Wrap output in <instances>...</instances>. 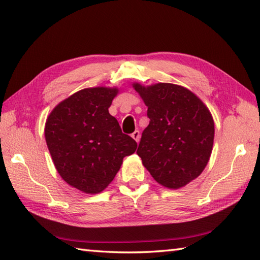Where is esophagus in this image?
<instances>
[{
	"label": "esophagus",
	"mask_w": 260,
	"mask_h": 260,
	"mask_svg": "<svg viewBox=\"0 0 260 260\" xmlns=\"http://www.w3.org/2000/svg\"><path fill=\"white\" fill-rule=\"evenodd\" d=\"M131 137L134 138V139L137 141V142H139V140H140V131L139 130H136L134 134L131 135Z\"/></svg>",
	"instance_id": "34e87169"
}]
</instances>
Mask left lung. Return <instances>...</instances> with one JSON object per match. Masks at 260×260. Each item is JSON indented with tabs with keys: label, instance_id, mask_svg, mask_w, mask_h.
<instances>
[{
	"label": "left lung",
	"instance_id": "1",
	"mask_svg": "<svg viewBox=\"0 0 260 260\" xmlns=\"http://www.w3.org/2000/svg\"><path fill=\"white\" fill-rule=\"evenodd\" d=\"M148 107L150 119L137 153L165 187L186 186L204 171L210 158L215 125L208 109L183 86L134 84Z\"/></svg>",
	"mask_w": 260,
	"mask_h": 260
}]
</instances>
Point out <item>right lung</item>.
<instances>
[{
	"label": "right lung",
	"mask_w": 260,
	"mask_h": 260,
	"mask_svg": "<svg viewBox=\"0 0 260 260\" xmlns=\"http://www.w3.org/2000/svg\"><path fill=\"white\" fill-rule=\"evenodd\" d=\"M117 89H83L57 105L45 123V140L63 180L86 193L108 187L137 142L109 113Z\"/></svg>",
	"instance_id": "1"
}]
</instances>
